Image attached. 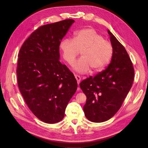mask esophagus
I'll return each mask as SVG.
<instances>
[{"label":"esophagus","mask_w":148,"mask_h":148,"mask_svg":"<svg viewBox=\"0 0 148 148\" xmlns=\"http://www.w3.org/2000/svg\"><path fill=\"white\" fill-rule=\"evenodd\" d=\"M75 79L77 80V83H78V84H80V80H81V77L80 75H75Z\"/></svg>","instance_id":"1"}]
</instances>
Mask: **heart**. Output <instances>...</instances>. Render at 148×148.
Returning a JSON list of instances; mask_svg holds the SVG:
<instances>
[{"label":"heart","instance_id":"obj_1","mask_svg":"<svg viewBox=\"0 0 148 148\" xmlns=\"http://www.w3.org/2000/svg\"><path fill=\"white\" fill-rule=\"evenodd\" d=\"M62 57L71 64L82 51V56L73 65L75 71L85 73L91 69L94 72L103 70L112 58L113 49L110 42L92 28L77 31L72 39L65 38L59 45Z\"/></svg>","mask_w":148,"mask_h":148}]
</instances>
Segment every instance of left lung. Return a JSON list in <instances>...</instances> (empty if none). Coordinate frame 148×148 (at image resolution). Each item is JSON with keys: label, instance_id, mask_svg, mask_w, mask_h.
<instances>
[{"label": "left lung", "instance_id": "obj_1", "mask_svg": "<svg viewBox=\"0 0 148 148\" xmlns=\"http://www.w3.org/2000/svg\"><path fill=\"white\" fill-rule=\"evenodd\" d=\"M110 35L113 52L110 64L95 77L80 83L87 99L83 107L86 118L93 122H103L112 118L121 108L132 87L134 70L125 47L116 38Z\"/></svg>", "mask_w": 148, "mask_h": 148}]
</instances>
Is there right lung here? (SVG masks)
I'll list each match as a JSON object with an SVG mask.
<instances>
[{
  "mask_svg": "<svg viewBox=\"0 0 148 148\" xmlns=\"http://www.w3.org/2000/svg\"><path fill=\"white\" fill-rule=\"evenodd\" d=\"M74 21L66 19L40 26L24 42L18 53L19 90L29 109L45 123L63 119L77 88L74 74L59 61L60 43Z\"/></svg>",
  "mask_w": 148,
  "mask_h": 148,
  "instance_id": "obj_1",
  "label": "right lung"
}]
</instances>
